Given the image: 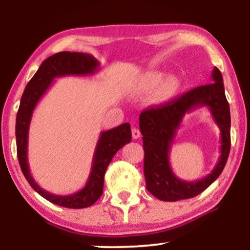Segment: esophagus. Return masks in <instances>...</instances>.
<instances>
[{"mask_svg": "<svg viewBox=\"0 0 250 250\" xmlns=\"http://www.w3.org/2000/svg\"><path fill=\"white\" fill-rule=\"evenodd\" d=\"M132 136H133V139H139L140 136H141V132L139 131L138 128H132Z\"/></svg>", "mask_w": 250, "mask_h": 250, "instance_id": "34e87169", "label": "esophagus"}]
</instances>
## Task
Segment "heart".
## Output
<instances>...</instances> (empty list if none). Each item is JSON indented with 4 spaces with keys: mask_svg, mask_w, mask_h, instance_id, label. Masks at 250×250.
I'll list each match as a JSON object with an SVG mask.
<instances>
[{
    "mask_svg": "<svg viewBox=\"0 0 250 250\" xmlns=\"http://www.w3.org/2000/svg\"><path fill=\"white\" fill-rule=\"evenodd\" d=\"M164 75L160 71L151 70L140 75L129 86L131 97H142L151 93L153 90L151 102L153 104H165L172 101L179 94L181 90V81L177 76H168L164 80Z\"/></svg>",
    "mask_w": 250,
    "mask_h": 250,
    "instance_id": "1",
    "label": "heart"
}]
</instances>
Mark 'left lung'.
I'll use <instances>...</instances> for the list:
<instances>
[{"label": "left lung", "instance_id": "8db88e82", "mask_svg": "<svg viewBox=\"0 0 250 250\" xmlns=\"http://www.w3.org/2000/svg\"><path fill=\"white\" fill-rule=\"evenodd\" d=\"M213 83L184 93L173 101L143 110L140 115V131L143 135L145 177L146 190L163 201H177L196 197L221 175L231 146L230 105L225 97L223 77L218 68L211 73ZM200 106L210 109L221 129V156L213 170L203 179L188 183L172 173L169 152L187 112Z\"/></svg>", "mask_w": 250, "mask_h": 250}]
</instances>
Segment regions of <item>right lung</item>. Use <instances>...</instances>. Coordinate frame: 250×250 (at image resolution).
<instances>
[{"label":"right lung","instance_id":"obj_1","mask_svg":"<svg viewBox=\"0 0 250 250\" xmlns=\"http://www.w3.org/2000/svg\"><path fill=\"white\" fill-rule=\"evenodd\" d=\"M99 61L93 56L82 52H59L45 59L39 70L26 85L16 119L17 155L20 168L30 187L50 203L66 208H86L93 205L104 192V173L116 152L126 143L131 142V125L128 123L101 133L95 146L92 168L87 182L83 189L68 196H58L44 190L30 174L27 151H28V131L30 119L37 102L41 100L54 78L61 76H86L99 70Z\"/></svg>","mask_w":250,"mask_h":250}]
</instances>
